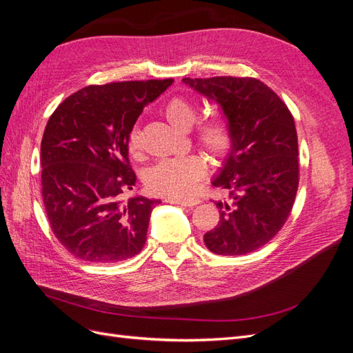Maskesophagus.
<instances>
[{"instance_id": "34e87169", "label": "esophagus", "mask_w": 353, "mask_h": 353, "mask_svg": "<svg viewBox=\"0 0 353 353\" xmlns=\"http://www.w3.org/2000/svg\"><path fill=\"white\" fill-rule=\"evenodd\" d=\"M165 201H168V203H174V205H181V206H185V208H193V206H196V205H199V200H196V199H175V197H166L165 199Z\"/></svg>"}]
</instances>
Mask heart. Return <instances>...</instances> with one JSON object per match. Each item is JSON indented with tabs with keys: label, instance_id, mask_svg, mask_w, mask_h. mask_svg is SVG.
<instances>
[{
	"label": "heart",
	"instance_id": "1",
	"mask_svg": "<svg viewBox=\"0 0 353 353\" xmlns=\"http://www.w3.org/2000/svg\"><path fill=\"white\" fill-rule=\"evenodd\" d=\"M163 114L170 125L178 130H188L196 121V108L185 99H172L163 108ZM196 140L212 157H221L231 145V130L219 110H212L203 116L196 125ZM128 150L135 159L143 157L141 131L137 125L128 134ZM205 175V163L199 156L163 160L145 172L144 181L148 190L156 194L169 197H187L196 190Z\"/></svg>",
	"mask_w": 353,
	"mask_h": 353
}]
</instances>
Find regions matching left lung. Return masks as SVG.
<instances>
[{"label": "left lung", "mask_w": 353, "mask_h": 353, "mask_svg": "<svg viewBox=\"0 0 353 353\" xmlns=\"http://www.w3.org/2000/svg\"><path fill=\"white\" fill-rule=\"evenodd\" d=\"M215 100L231 130V152L212 179L228 191L216 201L218 225L203 237L215 254L240 256L272 240L290 215L299 187L294 119L284 101L254 78H184Z\"/></svg>", "instance_id": "left-lung-1"}]
</instances>
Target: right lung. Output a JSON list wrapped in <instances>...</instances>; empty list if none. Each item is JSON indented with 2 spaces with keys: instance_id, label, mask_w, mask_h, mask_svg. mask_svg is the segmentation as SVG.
Returning <instances> with one entry per match:
<instances>
[{
  "instance_id": "right-lung-1",
  "label": "right lung",
  "mask_w": 353,
  "mask_h": 353,
  "mask_svg": "<svg viewBox=\"0 0 353 353\" xmlns=\"http://www.w3.org/2000/svg\"><path fill=\"white\" fill-rule=\"evenodd\" d=\"M174 79L88 85L50 116L41 141L42 199L56 239L74 258L116 263L144 248L160 200L130 196L137 183L128 134Z\"/></svg>"
}]
</instances>
